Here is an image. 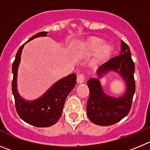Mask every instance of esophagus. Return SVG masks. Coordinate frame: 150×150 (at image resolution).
<instances>
[{"label": "esophagus", "mask_w": 150, "mask_h": 150, "mask_svg": "<svg viewBox=\"0 0 150 150\" xmlns=\"http://www.w3.org/2000/svg\"><path fill=\"white\" fill-rule=\"evenodd\" d=\"M77 82L78 83H82L84 82V75L83 74H79L77 76Z\"/></svg>", "instance_id": "1"}]
</instances>
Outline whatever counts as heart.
<instances>
[{
    "label": "heart",
    "instance_id": "obj_1",
    "mask_svg": "<svg viewBox=\"0 0 150 150\" xmlns=\"http://www.w3.org/2000/svg\"><path fill=\"white\" fill-rule=\"evenodd\" d=\"M83 52L87 54L96 52L94 63L98 64L107 61L110 58L114 52V46L109 42H104L102 39L92 36L85 42Z\"/></svg>",
    "mask_w": 150,
    "mask_h": 150
}]
</instances>
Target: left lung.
<instances>
[{
	"label": "left lung",
	"instance_id": "8db88e82",
	"mask_svg": "<svg viewBox=\"0 0 150 150\" xmlns=\"http://www.w3.org/2000/svg\"><path fill=\"white\" fill-rule=\"evenodd\" d=\"M110 72L119 74L125 83V92L118 98L105 93L98 78H90L87 81L90 89L87 116L93 123L102 126L117 123L128 115L135 92L134 63L129 46L122 40L120 55L98 67L96 74L98 78H101Z\"/></svg>",
	"mask_w": 150,
	"mask_h": 150
}]
</instances>
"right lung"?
<instances>
[{"mask_svg":"<svg viewBox=\"0 0 150 150\" xmlns=\"http://www.w3.org/2000/svg\"><path fill=\"white\" fill-rule=\"evenodd\" d=\"M47 32L36 33L30 38L28 42L40 36H47ZM25 44L18 50L13 63L12 90L14 96L16 111L23 120L30 125L36 127H49L54 125L60 119L66 98L76 84V75L71 74L57 81L41 97L36 100H25L19 95L17 90L18 68Z\"/></svg>","mask_w":150,"mask_h":150,"instance_id":"1","label":"right lung"}]
</instances>
